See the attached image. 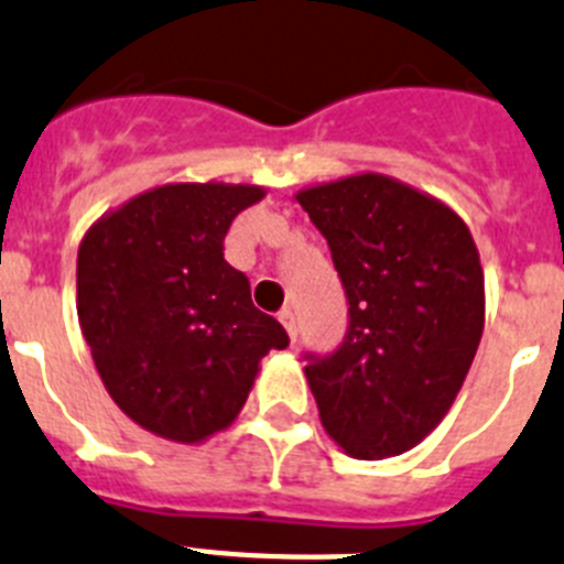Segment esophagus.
<instances>
[{"mask_svg":"<svg viewBox=\"0 0 564 564\" xmlns=\"http://www.w3.org/2000/svg\"><path fill=\"white\" fill-rule=\"evenodd\" d=\"M278 321H281L283 326H286V332H289V340L295 343V340H297V323H295V312H292V310H281V312H278Z\"/></svg>","mask_w":564,"mask_h":564,"instance_id":"34e87169","label":"esophagus"}]
</instances>
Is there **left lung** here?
<instances>
[{"label": "left lung", "mask_w": 564, "mask_h": 564, "mask_svg": "<svg viewBox=\"0 0 564 564\" xmlns=\"http://www.w3.org/2000/svg\"><path fill=\"white\" fill-rule=\"evenodd\" d=\"M297 200L349 303L340 346L303 351L321 423L351 457H398L445 417L477 355L486 286L474 238L445 204L386 175Z\"/></svg>", "instance_id": "left-lung-1"}]
</instances>
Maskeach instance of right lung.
I'll return each instance as SVG.
<instances>
[{
  "label": "right lung",
  "instance_id": "obj_1",
  "mask_svg": "<svg viewBox=\"0 0 564 564\" xmlns=\"http://www.w3.org/2000/svg\"><path fill=\"white\" fill-rule=\"evenodd\" d=\"M261 187L166 184L101 218L78 247L82 335L127 417L175 443L227 429L269 349L289 335L224 261Z\"/></svg>",
  "mask_w": 564,
  "mask_h": 564
}]
</instances>
